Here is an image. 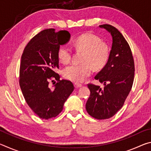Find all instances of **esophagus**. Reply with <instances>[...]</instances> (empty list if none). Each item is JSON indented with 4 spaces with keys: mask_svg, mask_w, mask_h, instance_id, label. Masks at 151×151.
Segmentation results:
<instances>
[{
    "mask_svg": "<svg viewBox=\"0 0 151 151\" xmlns=\"http://www.w3.org/2000/svg\"><path fill=\"white\" fill-rule=\"evenodd\" d=\"M74 85H75V87L76 88H80V87H81V86H82L81 84L78 83H75V84H74Z\"/></svg>",
    "mask_w": 151,
    "mask_h": 151,
    "instance_id": "1",
    "label": "esophagus"
}]
</instances>
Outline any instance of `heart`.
Instances as JSON below:
<instances>
[{"label":"heart","mask_w":151,"mask_h":151,"mask_svg":"<svg viewBox=\"0 0 151 151\" xmlns=\"http://www.w3.org/2000/svg\"><path fill=\"white\" fill-rule=\"evenodd\" d=\"M76 50L83 52L81 64H73L63 70V76L68 80L83 82L90 76L92 67L94 70L103 68L108 61L109 49L105 43L101 42L99 37L90 33L82 35L74 40ZM58 58L60 63L67 64L71 58L70 48L61 45L58 49Z\"/></svg>","instance_id":"obj_1"}]
</instances>
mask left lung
Masks as SVG:
<instances>
[{"instance_id": "1", "label": "left lung", "mask_w": 151, "mask_h": 151, "mask_svg": "<svg viewBox=\"0 0 151 151\" xmlns=\"http://www.w3.org/2000/svg\"><path fill=\"white\" fill-rule=\"evenodd\" d=\"M99 27L111 34L112 47L106 64L94 77L104 87L88 84L91 94L86 110L93 118L102 120L114 116L123 106L133 84L134 65L131 48L121 33L110 24Z\"/></svg>"}]
</instances>
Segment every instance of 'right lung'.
Returning a JSON list of instances; mask_svg holds the SVG:
<instances>
[{
    "mask_svg": "<svg viewBox=\"0 0 151 151\" xmlns=\"http://www.w3.org/2000/svg\"><path fill=\"white\" fill-rule=\"evenodd\" d=\"M70 38L66 30L56 32L54 29H46L30 40L22 53L20 86L28 105L40 119L47 120L59 114L74 90L70 81L60 80L55 73L59 62L58 48ZM52 78L58 83L50 89L48 84Z\"/></svg>",
    "mask_w": 151,
    "mask_h": 151,
    "instance_id": "add662e5",
    "label": "right lung"
}]
</instances>
